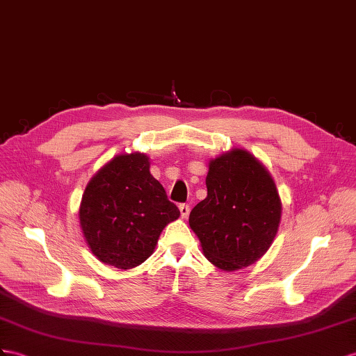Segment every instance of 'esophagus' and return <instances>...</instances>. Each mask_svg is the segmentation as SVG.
I'll list each match as a JSON object with an SVG mask.
<instances>
[{
  "instance_id": "esophagus-1",
  "label": "esophagus",
  "mask_w": 356,
  "mask_h": 356,
  "mask_svg": "<svg viewBox=\"0 0 356 356\" xmlns=\"http://www.w3.org/2000/svg\"><path fill=\"white\" fill-rule=\"evenodd\" d=\"M179 211H180V216L184 218V220H186L189 212H191V207H189V204H180L179 206Z\"/></svg>"
}]
</instances>
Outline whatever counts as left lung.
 I'll list each match as a JSON object with an SVG mask.
<instances>
[{
  "label": "left lung",
  "mask_w": 356,
  "mask_h": 356,
  "mask_svg": "<svg viewBox=\"0 0 356 356\" xmlns=\"http://www.w3.org/2000/svg\"><path fill=\"white\" fill-rule=\"evenodd\" d=\"M207 197L189 215L204 257L227 272L265 256L275 239L282 204L266 167L245 149L209 161Z\"/></svg>",
  "instance_id": "1"
}]
</instances>
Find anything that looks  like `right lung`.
Returning a JSON list of instances; mask_svg holds the SVG:
<instances>
[{"label":"right lung","instance_id":"right-lung-1","mask_svg":"<svg viewBox=\"0 0 356 356\" xmlns=\"http://www.w3.org/2000/svg\"><path fill=\"white\" fill-rule=\"evenodd\" d=\"M79 225L93 256L117 269L147 260L162 230L180 216L140 152L117 154L90 179L79 204Z\"/></svg>","mask_w":356,"mask_h":356}]
</instances>
